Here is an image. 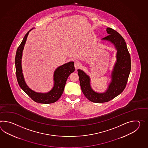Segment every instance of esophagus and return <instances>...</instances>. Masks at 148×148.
<instances>
[{"instance_id":"esophagus-1","label":"esophagus","mask_w":148,"mask_h":148,"mask_svg":"<svg viewBox=\"0 0 148 148\" xmlns=\"http://www.w3.org/2000/svg\"><path fill=\"white\" fill-rule=\"evenodd\" d=\"M81 66V64L79 62H74V66L76 69H77Z\"/></svg>"}]
</instances>
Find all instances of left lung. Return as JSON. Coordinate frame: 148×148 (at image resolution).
Wrapping results in <instances>:
<instances>
[{"label":"left lung","mask_w":148,"mask_h":148,"mask_svg":"<svg viewBox=\"0 0 148 148\" xmlns=\"http://www.w3.org/2000/svg\"><path fill=\"white\" fill-rule=\"evenodd\" d=\"M109 35L102 38V41L111 43L117 50L116 61L111 73V81L104 92H95L91 86L89 75L81 69H77L82 92L90 101L95 103L108 102L122 93L125 88L131 71V57L125 40L115 30L107 27Z\"/></svg>","instance_id":"1"}]
</instances>
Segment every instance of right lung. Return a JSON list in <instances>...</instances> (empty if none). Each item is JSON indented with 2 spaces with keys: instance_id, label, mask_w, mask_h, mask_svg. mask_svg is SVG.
Listing matches in <instances>:
<instances>
[{
  "instance_id": "1",
  "label": "right lung",
  "mask_w": 148,
  "mask_h": 148,
  "mask_svg": "<svg viewBox=\"0 0 148 148\" xmlns=\"http://www.w3.org/2000/svg\"><path fill=\"white\" fill-rule=\"evenodd\" d=\"M32 30L27 32L17 49L15 56V67L17 82L21 88L35 102L48 104L57 101L62 95L66 81L69 75L75 71L74 62H69L58 67L54 71L53 79V86L51 90L46 93L37 92L30 89L25 81L22 67V58L24 47L28 34Z\"/></svg>"
}]
</instances>
